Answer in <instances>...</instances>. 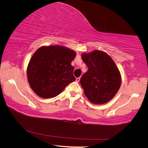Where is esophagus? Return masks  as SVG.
<instances>
[{"label": "esophagus", "instance_id": "esophagus-1", "mask_svg": "<svg viewBox=\"0 0 148 148\" xmlns=\"http://www.w3.org/2000/svg\"><path fill=\"white\" fill-rule=\"evenodd\" d=\"M80 81V78L79 77V78H76V82H79Z\"/></svg>", "mask_w": 148, "mask_h": 148}]
</instances>
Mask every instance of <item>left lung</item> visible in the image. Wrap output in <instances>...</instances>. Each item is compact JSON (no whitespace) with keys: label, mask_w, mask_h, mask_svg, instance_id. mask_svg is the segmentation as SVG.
<instances>
[{"label":"left lung","mask_w":148,"mask_h":148,"mask_svg":"<svg viewBox=\"0 0 148 148\" xmlns=\"http://www.w3.org/2000/svg\"><path fill=\"white\" fill-rule=\"evenodd\" d=\"M88 70L80 79L84 95L95 104L109 102L119 90L122 77L112 59L105 52L95 50L82 54Z\"/></svg>","instance_id":"1"}]
</instances>
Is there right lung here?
<instances>
[{"label": "right lung", "mask_w": 148, "mask_h": 148, "mask_svg": "<svg viewBox=\"0 0 148 148\" xmlns=\"http://www.w3.org/2000/svg\"><path fill=\"white\" fill-rule=\"evenodd\" d=\"M76 54L71 49L59 45L39 47L27 67L28 81L33 91L47 99L59 95L67 85L75 81L71 63Z\"/></svg>", "instance_id": "1"}]
</instances>
